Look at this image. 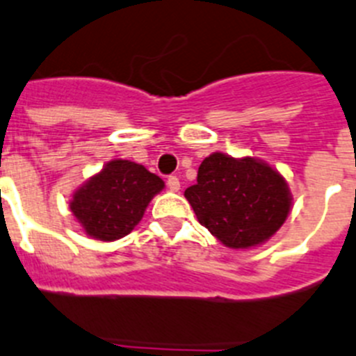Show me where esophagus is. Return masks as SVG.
<instances>
[{
    "label": "esophagus",
    "instance_id": "esophagus-1",
    "mask_svg": "<svg viewBox=\"0 0 356 356\" xmlns=\"http://www.w3.org/2000/svg\"><path fill=\"white\" fill-rule=\"evenodd\" d=\"M167 186H168V189H170V191H174V193H177L179 189H181V182H179V179L175 177V175L168 177Z\"/></svg>",
    "mask_w": 356,
    "mask_h": 356
}]
</instances>
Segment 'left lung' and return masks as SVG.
I'll return each mask as SVG.
<instances>
[{
    "label": "left lung",
    "instance_id": "1",
    "mask_svg": "<svg viewBox=\"0 0 356 356\" xmlns=\"http://www.w3.org/2000/svg\"><path fill=\"white\" fill-rule=\"evenodd\" d=\"M202 227L230 249L267 242L291 211L286 179L264 159L212 152L198 167L197 184L184 191Z\"/></svg>",
    "mask_w": 356,
    "mask_h": 356
}]
</instances>
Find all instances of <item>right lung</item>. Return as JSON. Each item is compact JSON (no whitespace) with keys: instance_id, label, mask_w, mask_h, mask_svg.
Instances as JSON below:
<instances>
[{"instance_id":"1","label":"right lung","mask_w":356,"mask_h":356,"mask_svg":"<svg viewBox=\"0 0 356 356\" xmlns=\"http://www.w3.org/2000/svg\"><path fill=\"white\" fill-rule=\"evenodd\" d=\"M163 188V179L144 165L112 159L73 191L70 211L88 237L114 242L140 223L149 202Z\"/></svg>"}]
</instances>
